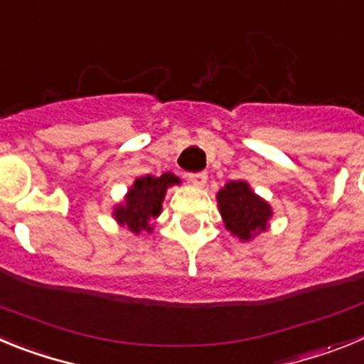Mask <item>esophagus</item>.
Segmentation results:
<instances>
[{"label":"esophagus","mask_w":364,"mask_h":364,"mask_svg":"<svg viewBox=\"0 0 364 364\" xmlns=\"http://www.w3.org/2000/svg\"><path fill=\"white\" fill-rule=\"evenodd\" d=\"M188 178L191 180V184H195V186H198V188H202V186L205 184V180H208V173H205V171L188 173Z\"/></svg>","instance_id":"1"}]
</instances>
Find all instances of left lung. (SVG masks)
Listing matches in <instances>:
<instances>
[{"label":"left lung","instance_id":"obj_1","mask_svg":"<svg viewBox=\"0 0 364 364\" xmlns=\"http://www.w3.org/2000/svg\"><path fill=\"white\" fill-rule=\"evenodd\" d=\"M217 200L224 224L240 240H250L259 231H264L272 217L269 205L257 197L246 182L226 184L218 191Z\"/></svg>","mask_w":364,"mask_h":364}]
</instances>
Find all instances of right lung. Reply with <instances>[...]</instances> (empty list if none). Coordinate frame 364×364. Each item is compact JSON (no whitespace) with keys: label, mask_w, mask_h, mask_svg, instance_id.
Segmentation results:
<instances>
[{"label":"right lung","mask_w":364,"mask_h":364,"mask_svg":"<svg viewBox=\"0 0 364 364\" xmlns=\"http://www.w3.org/2000/svg\"><path fill=\"white\" fill-rule=\"evenodd\" d=\"M180 180L173 173H164L162 176H142L134 182L125 197V204L118 205L114 217L120 224H125L133 233L142 230L151 231L149 220L159 217L162 210V200L166 197V189Z\"/></svg>","instance_id":"1"}]
</instances>
